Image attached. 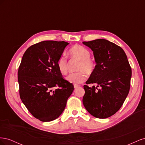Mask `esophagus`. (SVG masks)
<instances>
[{
  "mask_svg": "<svg viewBox=\"0 0 145 145\" xmlns=\"http://www.w3.org/2000/svg\"><path fill=\"white\" fill-rule=\"evenodd\" d=\"M80 86L79 85H77V84H74V88H79Z\"/></svg>",
  "mask_w": 145,
  "mask_h": 145,
  "instance_id": "34e87169",
  "label": "esophagus"
}]
</instances>
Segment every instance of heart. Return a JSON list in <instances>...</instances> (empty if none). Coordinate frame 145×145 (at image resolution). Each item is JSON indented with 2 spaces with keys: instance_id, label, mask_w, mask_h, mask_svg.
Returning <instances> with one entry per match:
<instances>
[{
  "instance_id": "obj_1",
  "label": "heart",
  "mask_w": 145,
  "mask_h": 145,
  "mask_svg": "<svg viewBox=\"0 0 145 145\" xmlns=\"http://www.w3.org/2000/svg\"><path fill=\"white\" fill-rule=\"evenodd\" d=\"M69 54L73 58L80 61L77 68L80 71L70 74L67 78V80L70 83L75 84H78L85 82L87 78L86 72L91 74L94 71L95 68V63L90 58V51L84 46L77 45L72 46L69 50ZM57 67L61 74L65 75L67 74V60L65 56H61L58 59Z\"/></svg>"
}]
</instances>
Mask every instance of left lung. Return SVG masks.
<instances>
[{"instance_id": "8db88e82", "label": "left lung", "mask_w": 145, "mask_h": 145, "mask_svg": "<svg viewBox=\"0 0 145 145\" xmlns=\"http://www.w3.org/2000/svg\"><path fill=\"white\" fill-rule=\"evenodd\" d=\"M83 43L93 51L96 63L86 83L97 85L83 86V105L96 118L109 117L119 110L129 93L131 68L125 51L115 43L102 39Z\"/></svg>"}]
</instances>
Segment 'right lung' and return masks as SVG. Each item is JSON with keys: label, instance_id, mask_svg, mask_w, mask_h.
<instances>
[{"label": "right lung", "instance_id": "add662e5", "mask_svg": "<svg viewBox=\"0 0 145 145\" xmlns=\"http://www.w3.org/2000/svg\"><path fill=\"white\" fill-rule=\"evenodd\" d=\"M69 43L46 40L29 47L18 70L19 94L29 112L42 121L58 118L74 91L57 67L58 59Z\"/></svg>", "mask_w": 145, "mask_h": 145}]
</instances>
